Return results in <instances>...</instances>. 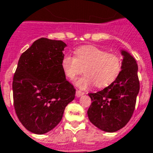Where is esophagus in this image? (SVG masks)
<instances>
[{
	"label": "esophagus",
	"mask_w": 153,
	"mask_h": 153,
	"mask_svg": "<svg viewBox=\"0 0 153 153\" xmlns=\"http://www.w3.org/2000/svg\"><path fill=\"white\" fill-rule=\"evenodd\" d=\"M84 94H85V93H84V92H82V91H80V90H77L76 91L77 97H80V96H82Z\"/></svg>",
	"instance_id": "34e87169"
}]
</instances>
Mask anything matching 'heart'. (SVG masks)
Instances as JSON below:
<instances>
[{"instance_id":"heart-1","label":"heart","mask_w":153,"mask_h":153,"mask_svg":"<svg viewBox=\"0 0 153 153\" xmlns=\"http://www.w3.org/2000/svg\"><path fill=\"white\" fill-rule=\"evenodd\" d=\"M61 66L65 76L74 79L83 72L84 76L77 79L75 85L82 90L96 85L105 88L117 79L122 68V59L116 53H108L94 46H83L75 51V57L63 56Z\"/></svg>"}]
</instances>
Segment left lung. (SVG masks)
I'll list each match as a JSON object with an SVG mask.
<instances>
[{
  "instance_id": "left-lung-1",
  "label": "left lung",
  "mask_w": 153,
  "mask_h": 153,
  "mask_svg": "<svg viewBox=\"0 0 153 153\" xmlns=\"http://www.w3.org/2000/svg\"><path fill=\"white\" fill-rule=\"evenodd\" d=\"M120 53L122 68L117 79L104 90L89 94L92 101L87 111L90 122L106 132L117 131L128 123L140 90L136 59L126 50Z\"/></svg>"
}]
</instances>
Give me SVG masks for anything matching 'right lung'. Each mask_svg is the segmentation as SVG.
I'll list each match as a JSON object with an SVG mask.
<instances>
[{
    "mask_svg": "<svg viewBox=\"0 0 153 153\" xmlns=\"http://www.w3.org/2000/svg\"><path fill=\"white\" fill-rule=\"evenodd\" d=\"M65 47L63 41L42 37L20 57L12 82L14 107L21 123L33 133L54 128L75 97L61 66Z\"/></svg>",
    "mask_w": 153,
    "mask_h": 153,
    "instance_id": "1",
    "label": "right lung"
}]
</instances>
